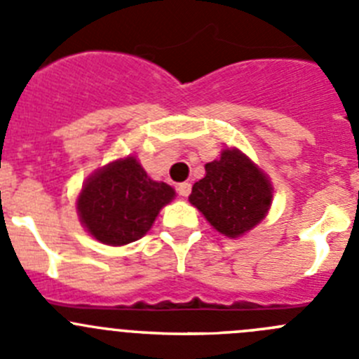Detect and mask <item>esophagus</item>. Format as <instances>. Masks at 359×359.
I'll return each instance as SVG.
<instances>
[{
	"instance_id": "34e87169",
	"label": "esophagus",
	"mask_w": 359,
	"mask_h": 359,
	"mask_svg": "<svg viewBox=\"0 0 359 359\" xmlns=\"http://www.w3.org/2000/svg\"><path fill=\"white\" fill-rule=\"evenodd\" d=\"M177 191H179L180 196H187L191 193V184L189 182H182L179 184V187H177Z\"/></svg>"
}]
</instances>
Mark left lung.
Wrapping results in <instances>:
<instances>
[{"mask_svg": "<svg viewBox=\"0 0 359 359\" xmlns=\"http://www.w3.org/2000/svg\"><path fill=\"white\" fill-rule=\"evenodd\" d=\"M189 202L217 232L236 239L266 217L273 187L250 157L225 149L219 159L205 164V177L195 182Z\"/></svg>", "mask_w": 359, "mask_h": 359, "instance_id": "8db88e82", "label": "left lung"}]
</instances>
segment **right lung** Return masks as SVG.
Here are the masks:
<instances>
[{
	"label": "right lung",
	"instance_id": "1",
	"mask_svg": "<svg viewBox=\"0 0 359 359\" xmlns=\"http://www.w3.org/2000/svg\"><path fill=\"white\" fill-rule=\"evenodd\" d=\"M175 191L147 175L134 157L113 161L86 179L78 196L83 226L97 241L123 246L142 239Z\"/></svg>",
	"mask_w": 359,
	"mask_h": 359
}]
</instances>
